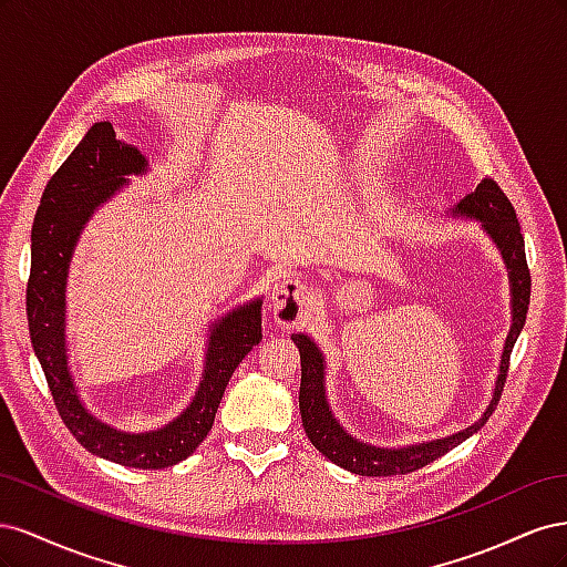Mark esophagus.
<instances>
[{
  "label": "esophagus",
  "instance_id": "esophagus-1",
  "mask_svg": "<svg viewBox=\"0 0 567 567\" xmlns=\"http://www.w3.org/2000/svg\"><path fill=\"white\" fill-rule=\"evenodd\" d=\"M271 310L274 319L281 326H298L307 315H310L312 307V296L307 286L296 279V277H286L279 284H274L271 288Z\"/></svg>",
  "mask_w": 567,
  "mask_h": 567
}]
</instances>
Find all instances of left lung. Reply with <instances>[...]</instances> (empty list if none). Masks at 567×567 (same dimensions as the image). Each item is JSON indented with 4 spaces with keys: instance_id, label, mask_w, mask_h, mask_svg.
Returning <instances> with one entry per match:
<instances>
[{
    "instance_id": "left-lung-1",
    "label": "left lung",
    "mask_w": 567,
    "mask_h": 567,
    "mask_svg": "<svg viewBox=\"0 0 567 567\" xmlns=\"http://www.w3.org/2000/svg\"><path fill=\"white\" fill-rule=\"evenodd\" d=\"M454 215L473 217L483 221V229L489 234L496 248L502 250V257L508 269V281H511V331L506 336V346L499 364V375H496L492 402L485 409V414L480 416L466 431H458L454 435H447L442 440H431L421 444H409V447L398 450H385V447H373V444L359 442L352 437L346 427L338 423L333 411L326 402V383H323V354L315 346V340L305 333H293V342L300 350V414H302V427L307 437L315 444V447L340 468H346L357 475H373V477H385V475H404L414 473L435 458L444 456L450 450L463 440H468L473 433L487 423L492 411L499 404L502 390L506 383L508 362L513 346L525 326L527 307H529V269L525 260V238L520 234V225L516 210H513L511 200L502 192V186L494 179L485 177L477 184L475 192H471L466 198H461L454 208Z\"/></svg>"
}]
</instances>
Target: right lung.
<instances>
[{
	"mask_svg": "<svg viewBox=\"0 0 567 567\" xmlns=\"http://www.w3.org/2000/svg\"><path fill=\"white\" fill-rule=\"evenodd\" d=\"M146 158L115 140L111 123H94L71 156L49 179L30 236V279L25 310L51 398L68 431L84 450L120 466L156 471L175 466L196 452L210 433L225 388L241 359L262 340V300L246 302L217 319L205 352L203 381L182 414L158 431L123 433L92 416L75 390L65 354V279L80 231L94 210L146 173Z\"/></svg>",
	"mask_w": 567,
	"mask_h": 567,
	"instance_id": "right-lung-1",
	"label": "right lung"
}]
</instances>
